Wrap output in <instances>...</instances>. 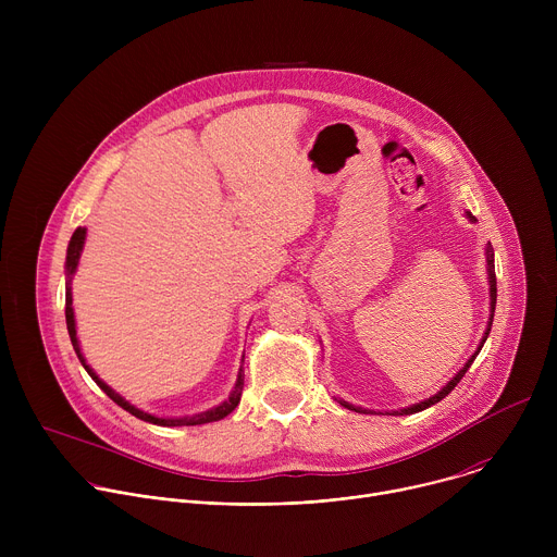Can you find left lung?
Returning a JSON list of instances; mask_svg holds the SVG:
<instances>
[{"label":"left lung","mask_w":557,"mask_h":557,"mask_svg":"<svg viewBox=\"0 0 557 557\" xmlns=\"http://www.w3.org/2000/svg\"><path fill=\"white\" fill-rule=\"evenodd\" d=\"M465 215L471 220V222H475V218L469 213V211H465ZM487 275H490V299H492V304H490V310H492V314H490V322H487V331H485V335H483V339H481V346H479V350H475L469 359H467V363L456 372V376H451V381H447V385H443L434 396H430V399H425V401H421V404H414V406H410V408H404V410H394L392 414L394 417H404V414H414V412H421V410H425V408H430V406H434V404H438V401H443L445 396L458 385V381L465 376V372L469 370V366L473 363V359L479 357V352H481V348L485 346V342H487V337H490V331H492V322H494V310H496V271H494V249L492 247H487ZM339 404L344 406V408H348V410H355V412H361V414H370V410H363V408H357V406H352V404H348V401H342L339 399Z\"/></svg>","instance_id":"8db88e82"}]
</instances>
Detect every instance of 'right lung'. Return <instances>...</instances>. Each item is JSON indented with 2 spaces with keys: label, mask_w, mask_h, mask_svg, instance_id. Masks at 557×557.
Listing matches in <instances>:
<instances>
[{
  "label": "right lung",
  "mask_w": 557,
  "mask_h": 557,
  "mask_svg": "<svg viewBox=\"0 0 557 557\" xmlns=\"http://www.w3.org/2000/svg\"><path fill=\"white\" fill-rule=\"evenodd\" d=\"M84 243H86V228L78 226L72 237H70V245H67V256H65V324H67V335H70V342H72V348L78 357V361H82V366L88 370V374L95 379V383L110 396V399L121 406L123 410H127L129 414H134L136 419L140 421H147V423H153V425H163V428H181V425H205V423H213V421H220L224 419L226 414H231L237 404H240V396H243V387H245V370L240 366V372H237V381H235V387L231 389L228 399L222 401L220 406L207 410V412H200V414H194V417H183V419H163V417H153V414H147L138 408H134L132 404H127L123 396L119 392H114L106 381H101L97 376V372L86 363L84 355H82V348H78V339H76V324H74V310H72V288H70V282H72V275L76 271V264H78V258H82V251H84Z\"/></svg>",
  "instance_id": "1"
}]
</instances>
